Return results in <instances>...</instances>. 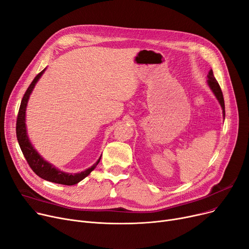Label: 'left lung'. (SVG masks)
I'll return each instance as SVG.
<instances>
[{"label": "left lung", "instance_id": "1", "mask_svg": "<svg viewBox=\"0 0 249 249\" xmlns=\"http://www.w3.org/2000/svg\"><path fill=\"white\" fill-rule=\"evenodd\" d=\"M208 85L211 89V90L213 91V93L215 94L216 98L218 99L219 104H220L221 107L223 108V115H225V105H224V98H223V93L221 91V89H220V85L218 84L216 78L214 77V74H213V71L210 70L209 71V74H208Z\"/></svg>", "mask_w": 249, "mask_h": 249}]
</instances>
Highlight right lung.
<instances>
[{"mask_svg":"<svg viewBox=\"0 0 249 249\" xmlns=\"http://www.w3.org/2000/svg\"><path fill=\"white\" fill-rule=\"evenodd\" d=\"M45 71V69L42 70L39 74L36 75V77L33 79L31 84L29 85L27 89L22 101H21V106L19 108L18 116H17V124H16V135H17V140L19 142V145L21 148V151L27 160V163L30 166V168L33 170V172L39 176L40 178L47 180L49 182L57 183V184H62V185H67L71 186L77 184L81 180H83L85 177L89 176V175L95 169V167L98 165L99 160L101 157L98 159L97 162L89 169H87L81 173L78 174H68L64 173L62 171H59L53 167L51 164L47 163L46 160H44L42 157L33 149L32 144L30 143L27 137L26 133V125H25V114H26V107H27V102L29 99V96H30L34 86L38 79L41 77L43 74V72Z\"/></svg>","mask_w":249,"mask_h":249,"instance_id":"1","label":"right lung"}]
</instances>
